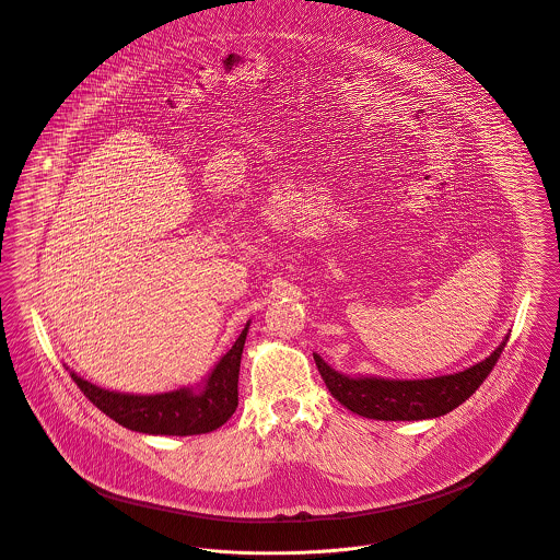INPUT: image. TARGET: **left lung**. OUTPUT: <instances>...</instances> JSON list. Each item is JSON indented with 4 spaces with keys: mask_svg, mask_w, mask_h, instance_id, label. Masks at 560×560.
Segmentation results:
<instances>
[{
    "mask_svg": "<svg viewBox=\"0 0 560 560\" xmlns=\"http://www.w3.org/2000/svg\"><path fill=\"white\" fill-rule=\"evenodd\" d=\"M506 340L509 336H504L489 358L475 366L431 380L349 377L334 371L319 353L313 355L327 390L349 411L373 420H424L440 418L470 399L495 366Z\"/></svg>",
    "mask_w": 560,
    "mask_h": 560,
    "instance_id": "1",
    "label": "left lung"
}]
</instances>
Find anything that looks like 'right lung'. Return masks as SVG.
Returning <instances> with one entry per match:
<instances>
[{
	"instance_id": "add662e5",
	"label": "right lung",
	"mask_w": 560,
	"mask_h": 560,
	"mask_svg": "<svg viewBox=\"0 0 560 560\" xmlns=\"http://www.w3.org/2000/svg\"><path fill=\"white\" fill-rule=\"evenodd\" d=\"M245 323L237 342L220 358L209 377L200 386H185L160 395H129L98 388L71 371L81 393L105 416L118 424L149 435H200L220 429L237 409L240 402V366L245 336Z\"/></svg>"
}]
</instances>
